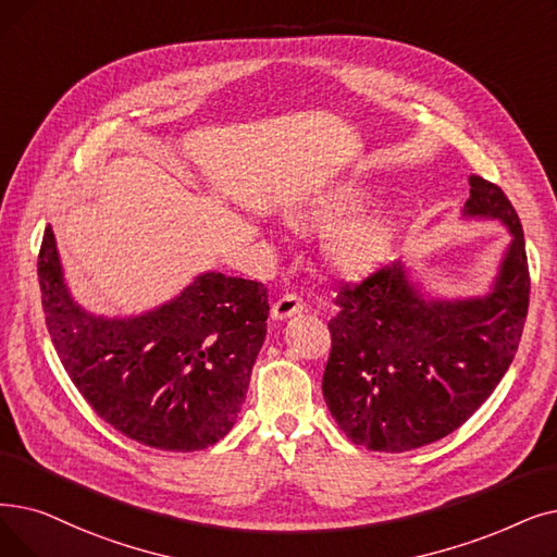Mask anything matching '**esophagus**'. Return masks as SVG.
<instances>
[{
    "mask_svg": "<svg viewBox=\"0 0 557 557\" xmlns=\"http://www.w3.org/2000/svg\"><path fill=\"white\" fill-rule=\"evenodd\" d=\"M305 309L302 298H298L296 294H284L271 309V317L275 321H284L288 317H294V313H300Z\"/></svg>",
    "mask_w": 557,
    "mask_h": 557,
    "instance_id": "esophagus-1",
    "label": "esophagus"
}]
</instances>
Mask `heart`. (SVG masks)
<instances>
[{
	"instance_id": "heart-1",
	"label": "heart",
	"mask_w": 557,
	"mask_h": 557,
	"mask_svg": "<svg viewBox=\"0 0 557 557\" xmlns=\"http://www.w3.org/2000/svg\"><path fill=\"white\" fill-rule=\"evenodd\" d=\"M361 202V190L352 186L336 188L313 207L305 215H300V223L311 230H325L344 219L346 213L357 209ZM386 236V225L380 215H361L346 225L338 227L327 244L330 261L344 273H359L375 259Z\"/></svg>"
}]
</instances>
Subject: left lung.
<instances>
[{
  "label": "left lung",
  "instance_id": "1",
  "mask_svg": "<svg viewBox=\"0 0 557 557\" xmlns=\"http://www.w3.org/2000/svg\"><path fill=\"white\" fill-rule=\"evenodd\" d=\"M469 184L465 215L496 219L512 234L487 296L425 300L398 261L338 288L323 398L357 446L403 453L446 437L517 355L530 298L521 221L500 186L478 175Z\"/></svg>",
  "mask_w": 557,
  "mask_h": 557
}]
</instances>
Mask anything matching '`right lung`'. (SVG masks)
I'll list each match as a JSON object with an SVG mask.
<instances>
[{"mask_svg": "<svg viewBox=\"0 0 557 557\" xmlns=\"http://www.w3.org/2000/svg\"><path fill=\"white\" fill-rule=\"evenodd\" d=\"M45 323L70 380L125 437L190 453L232 430L265 338L261 282L205 273L134 319L92 317L70 298L52 227L38 255Z\"/></svg>", "mask_w": 557, "mask_h": 557, "instance_id": "1", "label": "right lung"}]
</instances>
